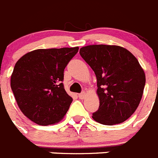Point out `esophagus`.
I'll return each instance as SVG.
<instances>
[{
	"label": "esophagus",
	"mask_w": 158,
	"mask_h": 158,
	"mask_svg": "<svg viewBox=\"0 0 158 158\" xmlns=\"http://www.w3.org/2000/svg\"><path fill=\"white\" fill-rule=\"evenodd\" d=\"M86 96V93H85V92H83V93H80V94L78 95V97L81 99V100H84V99L85 98Z\"/></svg>",
	"instance_id": "esophagus-1"
}]
</instances>
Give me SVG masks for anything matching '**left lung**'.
<instances>
[{
	"label": "left lung",
	"mask_w": 158,
	"mask_h": 158,
	"mask_svg": "<svg viewBox=\"0 0 158 158\" xmlns=\"http://www.w3.org/2000/svg\"><path fill=\"white\" fill-rule=\"evenodd\" d=\"M81 56L94 71L97 80L99 109L93 118L104 125L126 121L142 100L146 75L139 61L127 49L115 45H89Z\"/></svg>",
	"instance_id": "left-lung-1"
}]
</instances>
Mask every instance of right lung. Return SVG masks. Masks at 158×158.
Listing matches in <instances>:
<instances>
[{
	"instance_id": "right-lung-1",
	"label": "right lung",
	"mask_w": 158,
	"mask_h": 158,
	"mask_svg": "<svg viewBox=\"0 0 158 158\" xmlns=\"http://www.w3.org/2000/svg\"><path fill=\"white\" fill-rule=\"evenodd\" d=\"M79 47L38 49L15 65L11 88L23 115L41 126L62 120L73 99L64 89V69Z\"/></svg>"
}]
</instances>
